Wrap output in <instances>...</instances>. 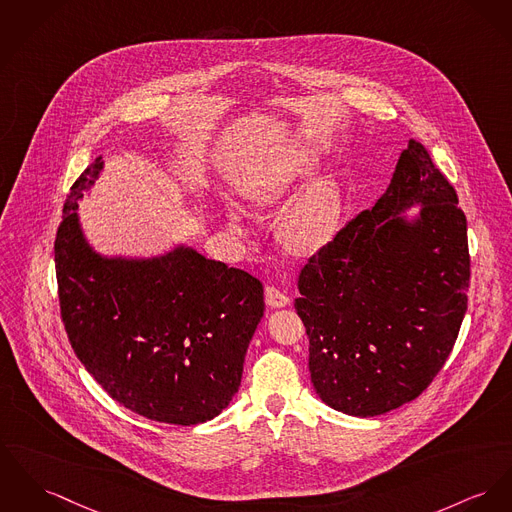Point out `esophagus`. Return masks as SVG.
<instances>
[{
    "label": "esophagus",
    "mask_w": 512,
    "mask_h": 512,
    "mask_svg": "<svg viewBox=\"0 0 512 512\" xmlns=\"http://www.w3.org/2000/svg\"><path fill=\"white\" fill-rule=\"evenodd\" d=\"M266 305L270 308H283L289 305V297L283 293V291H279L277 287H266Z\"/></svg>",
    "instance_id": "1"
}]
</instances>
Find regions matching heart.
Wrapping results in <instances>:
<instances>
[{
  "label": "heart",
  "instance_id": "heart-1",
  "mask_svg": "<svg viewBox=\"0 0 512 512\" xmlns=\"http://www.w3.org/2000/svg\"><path fill=\"white\" fill-rule=\"evenodd\" d=\"M318 153L312 145L301 143L266 161L242 186V194L254 207H272L283 202L318 165ZM343 215V192L332 176L314 180L293 198L279 219L281 244L299 256H314L336 239ZM231 229L242 231L239 211H227Z\"/></svg>",
  "mask_w": 512,
  "mask_h": 512
}]
</instances>
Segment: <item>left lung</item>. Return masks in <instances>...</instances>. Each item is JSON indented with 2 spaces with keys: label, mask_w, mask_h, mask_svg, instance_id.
I'll return each mask as SVG.
<instances>
[{
  "label": "left lung",
  "mask_w": 512,
  "mask_h": 512,
  "mask_svg": "<svg viewBox=\"0 0 512 512\" xmlns=\"http://www.w3.org/2000/svg\"><path fill=\"white\" fill-rule=\"evenodd\" d=\"M456 204L427 149L409 139L373 209L301 270L295 308L326 406L382 415L415 400L443 369L470 281L466 215Z\"/></svg>",
  "instance_id": "8db88e82"
}]
</instances>
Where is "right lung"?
<instances>
[{
	"label": "right lung",
	"mask_w": 512,
	"mask_h": 512,
	"mask_svg": "<svg viewBox=\"0 0 512 512\" xmlns=\"http://www.w3.org/2000/svg\"><path fill=\"white\" fill-rule=\"evenodd\" d=\"M103 172L99 157L75 180L54 242L69 343L124 408L161 423H205L239 392L264 285L184 242L151 256L99 252L77 204Z\"/></svg>",
	"instance_id": "obj_1"
}]
</instances>
